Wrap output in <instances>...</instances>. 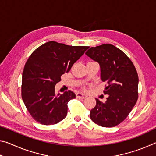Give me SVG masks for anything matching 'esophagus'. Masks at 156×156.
I'll return each mask as SVG.
<instances>
[{
    "instance_id": "esophagus-1",
    "label": "esophagus",
    "mask_w": 156,
    "mask_h": 156,
    "mask_svg": "<svg viewBox=\"0 0 156 156\" xmlns=\"http://www.w3.org/2000/svg\"><path fill=\"white\" fill-rule=\"evenodd\" d=\"M76 97L79 98L84 99V98H87V96H86L85 94H82V93H80V92H78V93L76 94Z\"/></svg>"
}]
</instances>
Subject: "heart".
I'll list each match as a JSON object with an SVG mask.
<instances>
[{"label":"heart","mask_w":156,"mask_h":156,"mask_svg":"<svg viewBox=\"0 0 156 156\" xmlns=\"http://www.w3.org/2000/svg\"><path fill=\"white\" fill-rule=\"evenodd\" d=\"M83 88L84 89H85V87H83Z\"/></svg>","instance_id":"obj_1"}]
</instances>
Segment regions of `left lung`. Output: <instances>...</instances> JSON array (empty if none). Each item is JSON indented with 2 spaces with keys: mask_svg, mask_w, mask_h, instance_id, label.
I'll return each mask as SVG.
<instances>
[{
  "mask_svg": "<svg viewBox=\"0 0 156 156\" xmlns=\"http://www.w3.org/2000/svg\"><path fill=\"white\" fill-rule=\"evenodd\" d=\"M100 64L101 79L106 82V101L96 98L90 118L103 127H113L125 120L138 98V76L130 58L111 44L92 47L85 53Z\"/></svg>",
  "mask_w": 156,
  "mask_h": 156,
  "instance_id": "obj_1",
  "label": "left lung"
}]
</instances>
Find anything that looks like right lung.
<instances>
[{
    "instance_id": "right-lung-1",
    "label": "right lung",
    "mask_w": 156,
    "mask_h": 156,
    "mask_svg": "<svg viewBox=\"0 0 156 156\" xmlns=\"http://www.w3.org/2000/svg\"><path fill=\"white\" fill-rule=\"evenodd\" d=\"M88 48L49 41L29 57L23 72L21 94L26 108L36 122L55 125L67 116V103L76 95L72 91L56 95L55 86Z\"/></svg>"
}]
</instances>
